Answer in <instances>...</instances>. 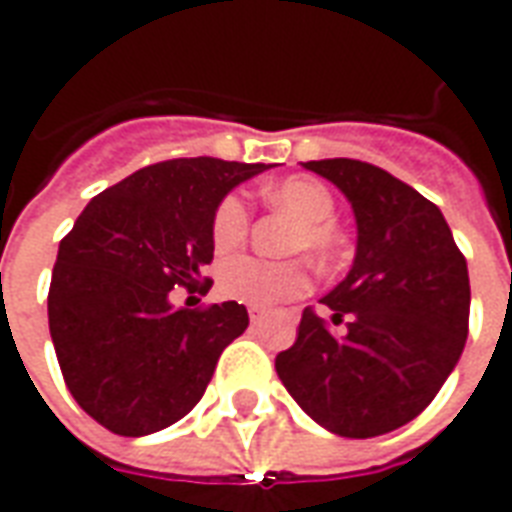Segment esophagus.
<instances>
[{
    "mask_svg": "<svg viewBox=\"0 0 512 512\" xmlns=\"http://www.w3.org/2000/svg\"><path fill=\"white\" fill-rule=\"evenodd\" d=\"M249 318H252V323H260L263 318H266V307H257V304H252V307H249Z\"/></svg>",
    "mask_w": 512,
    "mask_h": 512,
    "instance_id": "esophagus-1",
    "label": "esophagus"
}]
</instances>
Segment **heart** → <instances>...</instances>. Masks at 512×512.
Segmentation results:
<instances>
[{"label": "heart", "instance_id": "b5f03b06", "mask_svg": "<svg viewBox=\"0 0 512 512\" xmlns=\"http://www.w3.org/2000/svg\"><path fill=\"white\" fill-rule=\"evenodd\" d=\"M271 205L293 213L299 227L293 233L290 249H307L318 260H329L337 252L334 222V197L321 180L293 175L277 180L266 189ZM249 233V205L241 194H227L213 211L211 238L216 252H233ZM310 285L307 268L299 260H260V257H235L219 268V290L227 299L271 307L279 301L301 296Z\"/></svg>", "mask_w": 512, "mask_h": 512}]
</instances>
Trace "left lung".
<instances>
[{"label": "left lung", "mask_w": 512, "mask_h": 512, "mask_svg": "<svg viewBox=\"0 0 512 512\" xmlns=\"http://www.w3.org/2000/svg\"><path fill=\"white\" fill-rule=\"evenodd\" d=\"M351 202L354 266L321 299L334 332L304 310L277 376L321 428L370 439L419 417L469 332V271L441 211L386 169L356 158L307 161Z\"/></svg>", "instance_id": "obj_1"}]
</instances>
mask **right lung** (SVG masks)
<instances>
[{
  "instance_id": "right-lung-1",
  "label": "right lung",
  "mask_w": 512,
  "mask_h": 512,
  "mask_svg": "<svg viewBox=\"0 0 512 512\" xmlns=\"http://www.w3.org/2000/svg\"><path fill=\"white\" fill-rule=\"evenodd\" d=\"M271 167V164H268ZM266 164L172 158L101 191L60 241L49 332L76 403L117 436H147L189 414L216 362L246 332L244 304L175 307L205 293L211 222L230 191Z\"/></svg>"
}]
</instances>
